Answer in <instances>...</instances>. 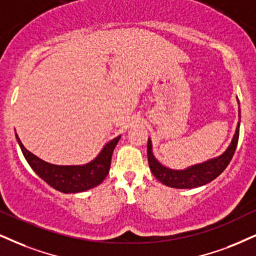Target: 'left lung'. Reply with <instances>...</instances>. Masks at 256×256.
Wrapping results in <instances>:
<instances>
[{"label":"left lung","instance_id":"left-lung-1","mask_svg":"<svg viewBox=\"0 0 256 256\" xmlns=\"http://www.w3.org/2000/svg\"><path fill=\"white\" fill-rule=\"evenodd\" d=\"M240 122H241V109L238 108V123L236 127L232 142L220 156L206 160L202 164H196L185 170H172L160 164L154 156L152 150V141L148 138L147 156L150 168L153 176L164 185L174 188H200L216 179L229 165L238 146L240 134Z\"/></svg>","mask_w":256,"mask_h":256}]
</instances>
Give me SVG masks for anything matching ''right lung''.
I'll use <instances>...</instances> for the list:
<instances>
[{
	"label": "right lung",
	"mask_w": 256,
	"mask_h": 256,
	"mask_svg": "<svg viewBox=\"0 0 256 256\" xmlns=\"http://www.w3.org/2000/svg\"><path fill=\"white\" fill-rule=\"evenodd\" d=\"M15 136L32 170L50 186L64 194H77L100 185L108 176L112 152L121 138V136H118L106 144L98 156L85 165L62 166L41 160L24 148L18 134H15Z\"/></svg>",
	"instance_id": "right-lung-1"
}]
</instances>
